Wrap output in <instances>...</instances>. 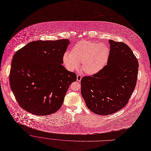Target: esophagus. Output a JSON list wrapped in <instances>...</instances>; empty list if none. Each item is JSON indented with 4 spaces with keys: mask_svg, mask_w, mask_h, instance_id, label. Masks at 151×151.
Masks as SVG:
<instances>
[{
    "mask_svg": "<svg viewBox=\"0 0 151 151\" xmlns=\"http://www.w3.org/2000/svg\"><path fill=\"white\" fill-rule=\"evenodd\" d=\"M82 78V76L81 74H77V81H80Z\"/></svg>",
    "mask_w": 151,
    "mask_h": 151,
    "instance_id": "esophagus-1",
    "label": "esophagus"
}]
</instances>
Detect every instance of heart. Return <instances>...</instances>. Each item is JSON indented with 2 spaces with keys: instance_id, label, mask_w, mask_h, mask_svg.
I'll use <instances>...</instances> for the list:
<instances>
[{
  "instance_id": "obj_1",
  "label": "heart",
  "mask_w": 151,
  "mask_h": 151,
  "mask_svg": "<svg viewBox=\"0 0 151 151\" xmlns=\"http://www.w3.org/2000/svg\"><path fill=\"white\" fill-rule=\"evenodd\" d=\"M110 50L104 43L82 40L63 56V62L70 70L77 69L81 63V70L88 74H94L104 68L107 63Z\"/></svg>"
}]
</instances>
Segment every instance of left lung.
<instances>
[{
  "mask_svg": "<svg viewBox=\"0 0 151 151\" xmlns=\"http://www.w3.org/2000/svg\"><path fill=\"white\" fill-rule=\"evenodd\" d=\"M107 65L92 76L81 80V93L87 108L108 115L124 107L135 88L139 63L131 49L123 42L109 40Z\"/></svg>",
  "mask_w": 151,
  "mask_h": 151,
  "instance_id": "1",
  "label": "left lung"
}]
</instances>
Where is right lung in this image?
<instances>
[{
    "label": "right lung",
    "instance_id": "obj_1",
    "mask_svg": "<svg viewBox=\"0 0 151 151\" xmlns=\"http://www.w3.org/2000/svg\"><path fill=\"white\" fill-rule=\"evenodd\" d=\"M68 39L34 41L14 55L9 74L12 91L20 106L37 115H47L61 107L74 73L62 65Z\"/></svg>",
    "mask_w": 151,
    "mask_h": 151
}]
</instances>
